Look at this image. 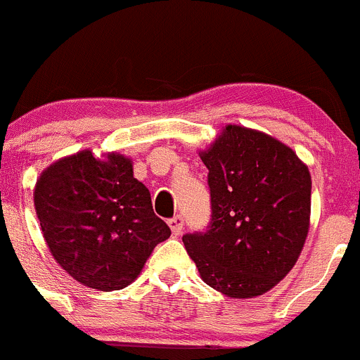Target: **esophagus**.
<instances>
[{"mask_svg": "<svg viewBox=\"0 0 360 360\" xmlns=\"http://www.w3.org/2000/svg\"><path fill=\"white\" fill-rule=\"evenodd\" d=\"M169 227H170V229H172V233L176 234V236H179V234L183 233V229H184V220H183V217H174V218H170V220H169Z\"/></svg>", "mask_w": 360, "mask_h": 360, "instance_id": "esophagus-1", "label": "esophagus"}]
</instances>
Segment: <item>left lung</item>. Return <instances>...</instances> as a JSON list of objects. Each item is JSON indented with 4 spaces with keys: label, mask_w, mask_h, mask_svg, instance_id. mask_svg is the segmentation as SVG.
<instances>
[{
    "label": "left lung",
    "mask_w": 360,
    "mask_h": 360,
    "mask_svg": "<svg viewBox=\"0 0 360 360\" xmlns=\"http://www.w3.org/2000/svg\"><path fill=\"white\" fill-rule=\"evenodd\" d=\"M200 160L211 224L183 243L202 281L231 298L270 291L295 266L311 218V174L291 147L263 131L227 124Z\"/></svg>",
    "instance_id": "8db88e82"
}]
</instances>
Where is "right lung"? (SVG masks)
<instances>
[{
    "mask_svg": "<svg viewBox=\"0 0 360 360\" xmlns=\"http://www.w3.org/2000/svg\"><path fill=\"white\" fill-rule=\"evenodd\" d=\"M44 240L56 263L83 286L115 291L139 277L154 247L170 236L133 161L90 149L49 165L33 191Z\"/></svg>",
    "mask_w": 360,
    "mask_h": 360,
    "instance_id": "1",
    "label": "right lung"
}]
</instances>
